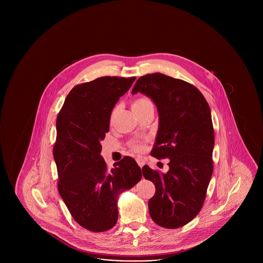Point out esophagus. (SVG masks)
I'll return each instance as SVG.
<instances>
[{"label":"esophagus","mask_w":263,"mask_h":263,"mask_svg":"<svg viewBox=\"0 0 263 263\" xmlns=\"http://www.w3.org/2000/svg\"><path fill=\"white\" fill-rule=\"evenodd\" d=\"M136 162H137L140 167H143V166L145 165V163H145V160H144L143 158H137V159H136Z\"/></svg>","instance_id":"1"}]
</instances>
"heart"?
Listing matches in <instances>:
<instances>
[{
    "label": "heart",
    "instance_id": "b5f03b06",
    "mask_svg": "<svg viewBox=\"0 0 263 263\" xmlns=\"http://www.w3.org/2000/svg\"><path fill=\"white\" fill-rule=\"evenodd\" d=\"M151 101L147 99H139V100H135L132 107H136V106H141V105H144V104H147V103H150ZM132 147L135 149V150L141 151L143 150V144L140 143V142H134L132 144Z\"/></svg>",
    "mask_w": 263,
    "mask_h": 263
}]
</instances>
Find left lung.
Returning <instances> with one entry per match:
<instances>
[{"instance_id":"left-lung-1","label":"left lung","mask_w":263,"mask_h":263,"mask_svg":"<svg viewBox=\"0 0 263 263\" xmlns=\"http://www.w3.org/2000/svg\"><path fill=\"white\" fill-rule=\"evenodd\" d=\"M137 92L153 100L159 114L151 155L170 160L165 174L143 167L144 177L156 186L148 203L151 218L161 227L176 229L199 213L212 176L211 110L194 86L161 73L139 78L132 95Z\"/></svg>"}]
</instances>
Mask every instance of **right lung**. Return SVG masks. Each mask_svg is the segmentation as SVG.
<instances>
[{"instance_id":"add662e5","label":"right lung","mask_w":263,"mask_h":263,"mask_svg":"<svg viewBox=\"0 0 263 263\" xmlns=\"http://www.w3.org/2000/svg\"><path fill=\"white\" fill-rule=\"evenodd\" d=\"M135 80L106 76L78 85L57 117L53 156L58 190L76 222L91 232L115 226L118 197L142 178L133 158L125 157L108 170L100 155L113 107Z\"/></svg>"}]
</instances>
